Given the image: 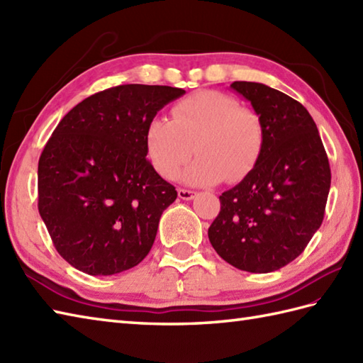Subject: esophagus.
Wrapping results in <instances>:
<instances>
[{"instance_id":"34e87169","label":"esophagus","mask_w":363,"mask_h":363,"mask_svg":"<svg viewBox=\"0 0 363 363\" xmlns=\"http://www.w3.org/2000/svg\"><path fill=\"white\" fill-rule=\"evenodd\" d=\"M195 191L191 190H186V189H179L177 190V196H179L181 199H184V201H190V199L195 198Z\"/></svg>"}]
</instances>
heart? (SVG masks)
Masks as SVG:
<instances>
[{
  "mask_svg": "<svg viewBox=\"0 0 363 363\" xmlns=\"http://www.w3.org/2000/svg\"><path fill=\"white\" fill-rule=\"evenodd\" d=\"M172 115L173 120L152 118L145 134L148 157L162 177L173 179L194 151L198 157L182 173V181L190 186H213L225 177L238 182L256 167L264 125L234 96L196 91L177 103Z\"/></svg>",
  "mask_w": 363,
  "mask_h": 363,
  "instance_id": "b5f03b06",
  "label": "heart"
}]
</instances>
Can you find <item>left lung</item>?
Returning a JSON list of instances; mask_svg holds the SVG:
<instances>
[{
  "label": "left lung",
  "mask_w": 363,
  "mask_h": 363,
  "mask_svg": "<svg viewBox=\"0 0 363 363\" xmlns=\"http://www.w3.org/2000/svg\"><path fill=\"white\" fill-rule=\"evenodd\" d=\"M230 89L260 117L264 146L252 172L220 196L221 211L207 234L233 267L276 272L295 260L321 226L329 160L317 125L296 99L260 82L235 81Z\"/></svg>",
  "instance_id": "left-lung-1"
}]
</instances>
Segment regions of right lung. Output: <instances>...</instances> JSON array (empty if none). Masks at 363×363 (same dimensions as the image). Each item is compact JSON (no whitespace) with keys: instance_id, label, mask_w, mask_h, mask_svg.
Segmentation results:
<instances>
[{"instance_id":"right-lung-1","label":"right lung","mask_w":363,"mask_h":363,"mask_svg":"<svg viewBox=\"0 0 363 363\" xmlns=\"http://www.w3.org/2000/svg\"><path fill=\"white\" fill-rule=\"evenodd\" d=\"M186 94L126 84L84 99L60 120L38 159V212L57 252L91 276L148 256L177 191L146 160L156 113Z\"/></svg>"}]
</instances>
